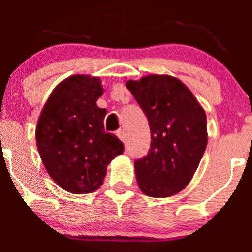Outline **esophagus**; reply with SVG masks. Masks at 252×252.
Listing matches in <instances>:
<instances>
[{"label":"esophagus","mask_w":252,"mask_h":252,"mask_svg":"<svg viewBox=\"0 0 252 252\" xmlns=\"http://www.w3.org/2000/svg\"><path fill=\"white\" fill-rule=\"evenodd\" d=\"M116 135L118 136V138H120L121 141H126V131H124L123 129H120V130H117L116 131Z\"/></svg>","instance_id":"obj_1"}]
</instances>
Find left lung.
<instances>
[{
    "mask_svg": "<svg viewBox=\"0 0 252 252\" xmlns=\"http://www.w3.org/2000/svg\"><path fill=\"white\" fill-rule=\"evenodd\" d=\"M148 118L150 148L135 161L136 179L146 195H174L192 180L207 146L206 114L185 84L170 76L129 80Z\"/></svg>",
    "mask_w": 252,
    "mask_h": 252,
    "instance_id": "left-lung-1",
    "label": "left lung"
}]
</instances>
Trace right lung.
<instances>
[{
  "label": "right lung",
  "instance_id": "right-lung-1",
  "mask_svg": "<svg viewBox=\"0 0 252 252\" xmlns=\"http://www.w3.org/2000/svg\"><path fill=\"white\" fill-rule=\"evenodd\" d=\"M99 78L72 76L48 98L36 126V144L46 170L62 189L91 193L103 184L106 166L123 154V142L104 129L106 109Z\"/></svg>",
  "mask_w": 252,
  "mask_h": 252
}]
</instances>
